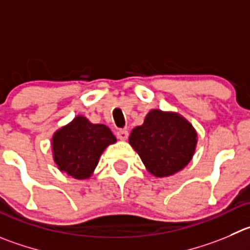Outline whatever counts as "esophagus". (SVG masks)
I'll list each match as a JSON object with an SVG mask.
<instances>
[{
  "instance_id": "esophagus-1",
  "label": "esophagus",
  "mask_w": 250,
  "mask_h": 250,
  "mask_svg": "<svg viewBox=\"0 0 250 250\" xmlns=\"http://www.w3.org/2000/svg\"><path fill=\"white\" fill-rule=\"evenodd\" d=\"M116 136H118V139L121 140V141H125V140L129 137V131H127V130H119V131L116 132Z\"/></svg>"
}]
</instances>
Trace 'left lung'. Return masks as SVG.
Instances as JSON below:
<instances>
[{
    "label": "left lung",
    "instance_id": "1",
    "mask_svg": "<svg viewBox=\"0 0 250 250\" xmlns=\"http://www.w3.org/2000/svg\"><path fill=\"white\" fill-rule=\"evenodd\" d=\"M129 144L154 177H169L187 167L195 153L198 134L191 124L173 111L152 109Z\"/></svg>",
    "mask_w": 250,
    "mask_h": 250
}]
</instances>
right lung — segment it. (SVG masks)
I'll return each instance as SVG.
<instances>
[{"instance_id":"add662e5","label":"right lung","mask_w":250,"mask_h":250,"mask_svg":"<svg viewBox=\"0 0 250 250\" xmlns=\"http://www.w3.org/2000/svg\"><path fill=\"white\" fill-rule=\"evenodd\" d=\"M115 142L116 137L108 126L77 115L54 134L52 157L61 172L75 179H88L104 149Z\"/></svg>"}]
</instances>
